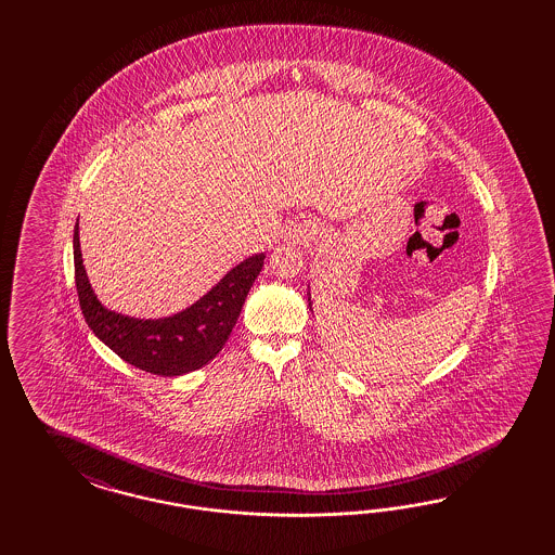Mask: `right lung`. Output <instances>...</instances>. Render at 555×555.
I'll return each mask as SVG.
<instances>
[{
    "label": "right lung",
    "instance_id": "obj_1",
    "mask_svg": "<svg viewBox=\"0 0 555 555\" xmlns=\"http://www.w3.org/2000/svg\"><path fill=\"white\" fill-rule=\"evenodd\" d=\"M73 258L75 285L87 325L121 360L158 376H181L202 369L218 356L234 330L250 286L264 267V254L250 256L185 311L165 320H135L109 311L98 301L85 274L79 221L73 234Z\"/></svg>",
    "mask_w": 555,
    "mask_h": 555
}]
</instances>
